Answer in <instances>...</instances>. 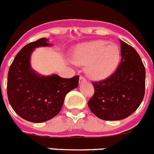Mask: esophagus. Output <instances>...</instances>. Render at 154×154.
<instances>
[{
  "label": "esophagus",
  "mask_w": 154,
  "mask_h": 154,
  "mask_svg": "<svg viewBox=\"0 0 154 154\" xmlns=\"http://www.w3.org/2000/svg\"><path fill=\"white\" fill-rule=\"evenodd\" d=\"M86 82V79L84 77L82 76H80L79 77V82L80 83H82V82Z\"/></svg>",
  "instance_id": "34e87169"
}]
</instances>
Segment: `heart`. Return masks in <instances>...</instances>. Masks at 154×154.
<instances>
[{
    "instance_id": "b5f03b06",
    "label": "heart",
    "mask_w": 154,
    "mask_h": 154,
    "mask_svg": "<svg viewBox=\"0 0 154 154\" xmlns=\"http://www.w3.org/2000/svg\"><path fill=\"white\" fill-rule=\"evenodd\" d=\"M121 51L115 43L95 40L76 46L72 51V61L79 66H85V72L90 79L100 81L114 73L120 61Z\"/></svg>"
}]
</instances>
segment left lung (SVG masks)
<instances>
[{"label": "left lung", "mask_w": 154, "mask_h": 154, "mask_svg": "<svg viewBox=\"0 0 154 154\" xmlns=\"http://www.w3.org/2000/svg\"><path fill=\"white\" fill-rule=\"evenodd\" d=\"M120 64L106 79L93 82L94 94L88 102L90 111L102 120H122L140 107L145 93L146 70L139 54L122 40Z\"/></svg>", "instance_id": "left-lung-1"}]
</instances>
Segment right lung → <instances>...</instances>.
<instances>
[{
  "label": "right lung",
  "instance_id": "obj_1",
  "mask_svg": "<svg viewBox=\"0 0 154 154\" xmlns=\"http://www.w3.org/2000/svg\"><path fill=\"white\" fill-rule=\"evenodd\" d=\"M51 45L46 38L29 43L17 54L9 68V103L17 115L28 122L40 123L56 116L67 93L79 86V75L71 79L56 74L45 76L32 69L30 59L34 50Z\"/></svg>",
  "mask_w": 154,
  "mask_h": 154
}]
</instances>
